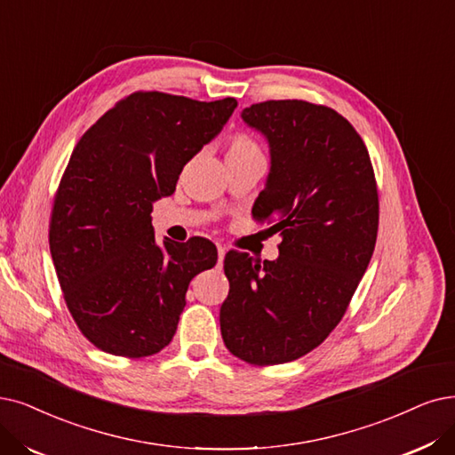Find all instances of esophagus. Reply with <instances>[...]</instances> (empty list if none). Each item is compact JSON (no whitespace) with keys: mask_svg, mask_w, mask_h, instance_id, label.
Listing matches in <instances>:
<instances>
[{"mask_svg":"<svg viewBox=\"0 0 455 455\" xmlns=\"http://www.w3.org/2000/svg\"><path fill=\"white\" fill-rule=\"evenodd\" d=\"M224 258H226V248L218 246V267H222V263H224Z\"/></svg>","mask_w":455,"mask_h":455,"instance_id":"1","label":"esophagus"}]
</instances>
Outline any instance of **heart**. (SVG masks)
Here are the masks:
<instances>
[{"label": "heart", "instance_id": "b5f03b06", "mask_svg": "<svg viewBox=\"0 0 455 455\" xmlns=\"http://www.w3.org/2000/svg\"><path fill=\"white\" fill-rule=\"evenodd\" d=\"M244 158H263L261 145L251 136L239 132L229 138L226 160H244Z\"/></svg>", "mask_w": 455, "mask_h": 455}]
</instances>
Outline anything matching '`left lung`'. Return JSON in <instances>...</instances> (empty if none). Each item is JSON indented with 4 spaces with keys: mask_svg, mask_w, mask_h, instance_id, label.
Returning a JSON list of instances; mask_svg holds the SVG:
<instances>
[{
    "mask_svg": "<svg viewBox=\"0 0 455 455\" xmlns=\"http://www.w3.org/2000/svg\"><path fill=\"white\" fill-rule=\"evenodd\" d=\"M241 117L270 148L251 214L275 224L282 243L263 265L226 253L220 331L231 355L275 366L315 349L341 321L373 256L379 194L364 141L332 108L267 100Z\"/></svg>",
    "mask_w": 455,
    "mask_h": 455,
    "instance_id": "1",
    "label": "left lung"
}]
</instances>
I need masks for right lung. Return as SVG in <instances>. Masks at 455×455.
Listing matches in <instances>:
<instances>
[{
	"mask_svg": "<svg viewBox=\"0 0 455 455\" xmlns=\"http://www.w3.org/2000/svg\"><path fill=\"white\" fill-rule=\"evenodd\" d=\"M237 108L136 91L110 108L70 155L50 218V251L72 319L104 353L141 358L172 341L190 280L216 246L192 237L158 246L156 199Z\"/></svg>",
	"mask_w": 455,
	"mask_h": 455,
	"instance_id": "obj_1",
	"label": "right lung"
}]
</instances>
